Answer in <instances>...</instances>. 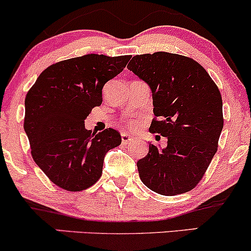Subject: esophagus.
Wrapping results in <instances>:
<instances>
[{
	"mask_svg": "<svg viewBox=\"0 0 251 251\" xmlns=\"http://www.w3.org/2000/svg\"><path fill=\"white\" fill-rule=\"evenodd\" d=\"M121 142H123V144H130V143L134 142V138H132L127 133H121Z\"/></svg>",
	"mask_w": 251,
	"mask_h": 251,
	"instance_id": "34e87169",
	"label": "esophagus"
}]
</instances>
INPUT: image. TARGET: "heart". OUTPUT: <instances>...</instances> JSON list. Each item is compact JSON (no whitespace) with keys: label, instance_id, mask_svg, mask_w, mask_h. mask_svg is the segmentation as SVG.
<instances>
[{"label":"heart","instance_id":"1","mask_svg":"<svg viewBox=\"0 0 251 251\" xmlns=\"http://www.w3.org/2000/svg\"><path fill=\"white\" fill-rule=\"evenodd\" d=\"M125 126L127 128H131V130H136V128H138V123L133 120H128L125 123Z\"/></svg>","mask_w":251,"mask_h":251}]
</instances>
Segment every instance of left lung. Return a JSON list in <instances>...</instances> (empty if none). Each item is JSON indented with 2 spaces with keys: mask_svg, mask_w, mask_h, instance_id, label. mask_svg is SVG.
<instances>
[{
  "mask_svg": "<svg viewBox=\"0 0 251 251\" xmlns=\"http://www.w3.org/2000/svg\"><path fill=\"white\" fill-rule=\"evenodd\" d=\"M127 68L152 92L150 131L168 138L166 149L149 144V153L137 162L140 180L167 197L192 191L218 150L224 126L218 87L197 60L182 54H137Z\"/></svg>",
  "mask_w": 251,
  "mask_h": 251,
  "instance_id": "left-lung-1",
  "label": "left lung"
}]
</instances>
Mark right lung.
<instances>
[{
	"label": "right lung",
	"mask_w": 251,
	"mask_h": 251,
	"mask_svg": "<svg viewBox=\"0 0 251 251\" xmlns=\"http://www.w3.org/2000/svg\"><path fill=\"white\" fill-rule=\"evenodd\" d=\"M131 56L85 54L50 65L25 99L24 128L37 166L56 186L79 192L98 182L104 155L121 144L117 130L98 134L84 120L102 103V88Z\"/></svg>",
	"instance_id": "obj_1"
}]
</instances>
